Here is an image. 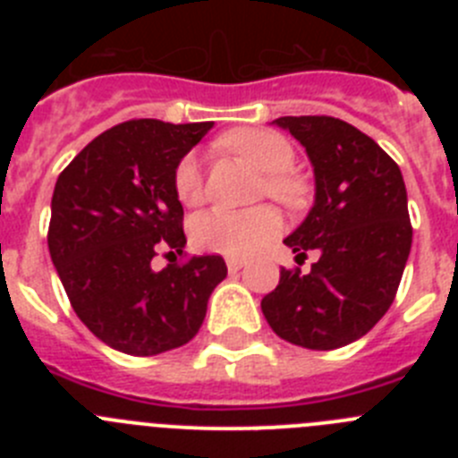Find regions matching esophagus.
<instances>
[{
	"label": "esophagus",
	"instance_id": "obj_1",
	"mask_svg": "<svg viewBox=\"0 0 458 458\" xmlns=\"http://www.w3.org/2000/svg\"><path fill=\"white\" fill-rule=\"evenodd\" d=\"M226 268H229V273H236V270L242 268V261L241 259H226Z\"/></svg>",
	"mask_w": 458,
	"mask_h": 458
}]
</instances>
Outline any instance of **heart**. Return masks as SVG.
I'll use <instances>...</instances> for the list:
<instances>
[{
    "instance_id": "obj_1",
    "label": "heart",
    "mask_w": 458,
    "mask_h": 458,
    "mask_svg": "<svg viewBox=\"0 0 458 458\" xmlns=\"http://www.w3.org/2000/svg\"><path fill=\"white\" fill-rule=\"evenodd\" d=\"M222 147L238 153L261 169L264 181L259 183V197H270L286 208H298L307 197V185L298 174L291 172L295 165V148L284 135L264 128H238L222 137ZM174 192L181 204L194 206L204 199V176L199 157L185 153L174 169ZM277 210L259 206L254 210L213 208L199 213L190 225L192 245L206 252L226 257H248L261 250L279 233Z\"/></svg>"
}]
</instances>
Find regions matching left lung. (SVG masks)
<instances>
[{"mask_svg": "<svg viewBox=\"0 0 458 458\" xmlns=\"http://www.w3.org/2000/svg\"><path fill=\"white\" fill-rule=\"evenodd\" d=\"M305 147L317 199L310 216L286 238L302 264L307 252L318 261L310 273L279 270V284L261 310L286 342L311 351H333L367 335L394 301L412 226L399 165L383 148L335 116H279Z\"/></svg>", "mask_w": 458, "mask_h": 458, "instance_id": "8db88e82", "label": "left lung"}]
</instances>
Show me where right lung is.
Returning <instances> with one entry per match:
<instances>
[{
	"mask_svg": "<svg viewBox=\"0 0 458 458\" xmlns=\"http://www.w3.org/2000/svg\"><path fill=\"white\" fill-rule=\"evenodd\" d=\"M210 125L123 121L89 141L56 179L52 264L80 321L121 353L157 355L188 344L226 277L217 254L151 268L157 250L183 254L174 169Z\"/></svg>",
	"mask_w": 458,
	"mask_h": 458,
	"instance_id": "add662e5",
	"label": "right lung"
}]
</instances>
